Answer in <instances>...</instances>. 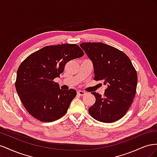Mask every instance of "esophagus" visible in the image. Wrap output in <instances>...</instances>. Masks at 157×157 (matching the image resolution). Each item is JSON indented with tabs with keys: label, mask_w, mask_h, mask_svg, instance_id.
I'll list each match as a JSON object with an SVG mask.
<instances>
[{
	"label": "esophagus",
	"mask_w": 157,
	"mask_h": 157,
	"mask_svg": "<svg viewBox=\"0 0 157 157\" xmlns=\"http://www.w3.org/2000/svg\"><path fill=\"white\" fill-rule=\"evenodd\" d=\"M77 95L79 96H83L84 95H86V92H84L83 91H78L77 92Z\"/></svg>",
	"instance_id": "34e87169"
}]
</instances>
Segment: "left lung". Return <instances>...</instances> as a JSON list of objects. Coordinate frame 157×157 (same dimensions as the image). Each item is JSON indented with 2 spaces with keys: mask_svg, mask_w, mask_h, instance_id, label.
<instances>
[{
  "mask_svg": "<svg viewBox=\"0 0 157 157\" xmlns=\"http://www.w3.org/2000/svg\"><path fill=\"white\" fill-rule=\"evenodd\" d=\"M92 61L94 80L107 85L104 96L92 92L96 102L88 109L94 119L113 122L124 117L136 92L137 75L130 58L124 52L101 42L80 44Z\"/></svg>",
  "mask_w": 157,
  "mask_h": 157,
  "instance_id": "obj_1",
  "label": "left lung"
}]
</instances>
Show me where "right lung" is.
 <instances>
[{"label":"right lung","instance_id":"right-lung-1","mask_svg":"<svg viewBox=\"0 0 157 157\" xmlns=\"http://www.w3.org/2000/svg\"><path fill=\"white\" fill-rule=\"evenodd\" d=\"M84 55L77 44L48 46L29 55L18 67L16 89L26 110L42 122L59 119L67 113L77 92L63 90L53 80L65 64Z\"/></svg>","mask_w":157,"mask_h":157}]
</instances>
